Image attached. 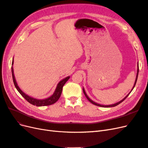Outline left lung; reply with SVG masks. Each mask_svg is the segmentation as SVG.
I'll list each match as a JSON object with an SVG mask.
<instances>
[{
	"label": "left lung",
	"instance_id": "8db88e82",
	"mask_svg": "<svg viewBox=\"0 0 148 148\" xmlns=\"http://www.w3.org/2000/svg\"><path fill=\"white\" fill-rule=\"evenodd\" d=\"M138 73H139V65H138V70H137V75H136V79H135V84H134V86H133V89H132V91L133 90V88H134V87L135 86V84H136V82H137V79H138ZM83 92H84V95H85V96H86V97L87 98V99L90 102H91L92 104H95V105H96V106H100V107H115V106H117V105H119V104H120L121 102H122L125 99H126V98L128 96V95H130V93L131 92H132V91H131V92H130L128 95L125 97L124 99H123L122 101H120V102H118L117 103H116V104H112V105H108V106H104V105H101V104H97V103H96V102H95L94 101H92L91 99H89V98L88 97V96H87V95H86V92H85V91H84V89L83 88Z\"/></svg>",
	"mask_w": 148,
	"mask_h": 148
}]
</instances>
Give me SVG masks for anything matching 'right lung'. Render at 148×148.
<instances>
[{"mask_svg":"<svg viewBox=\"0 0 148 148\" xmlns=\"http://www.w3.org/2000/svg\"><path fill=\"white\" fill-rule=\"evenodd\" d=\"M13 60H12V65H13ZM12 78H13V83H14L15 86L16 88L18 91L21 94V95L23 96L26 101L29 102L30 104H33L34 106H50V105H52L53 104H54V103H56L58 100H59V99L61 96L62 88H63L64 85L70 78V77H66V78H64V79H62V81H60L59 83H58L54 93H53L51 97H49L45 99H34V98L31 97L28 95H26V94H25L20 89V88L18 87V84L16 82L14 73H13V69L12 66Z\"/></svg>","mask_w":148,"mask_h":148,"instance_id":"obj_1","label":"right lung"}]
</instances>
